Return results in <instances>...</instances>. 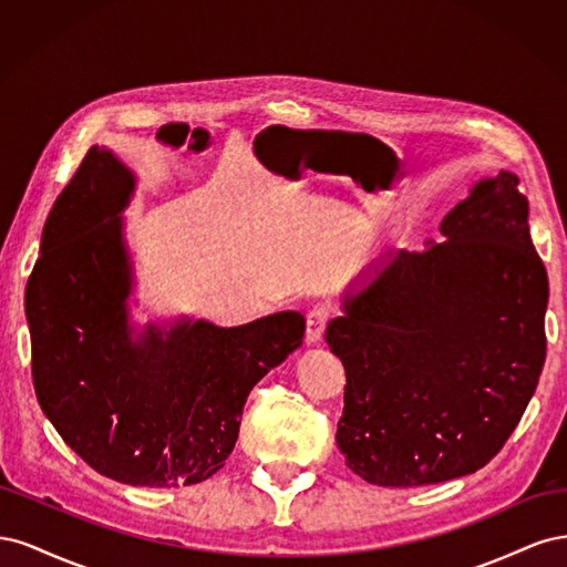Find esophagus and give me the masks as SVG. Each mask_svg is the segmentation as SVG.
<instances>
[{
	"instance_id": "1",
	"label": "esophagus",
	"mask_w": 567,
	"mask_h": 567,
	"mask_svg": "<svg viewBox=\"0 0 567 567\" xmlns=\"http://www.w3.org/2000/svg\"><path fill=\"white\" fill-rule=\"evenodd\" d=\"M329 319H331V312L326 310V307H315V310L307 315V329H305L307 346H317V342L323 338Z\"/></svg>"
}]
</instances>
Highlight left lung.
<instances>
[{"instance_id":"obj_1","label":"left lung","mask_w":567,"mask_h":567,"mask_svg":"<svg viewBox=\"0 0 567 567\" xmlns=\"http://www.w3.org/2000/svg\"><path fill=\"white\" fill-rule=\"evenodd\" d=\"M518 177L477 179L442 241L385 252L346 290L326 342L346 367L336 442L371 485L483 468L516 431L546 359L548 277Z\"/></svg>"}]
</instances>
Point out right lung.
Here are the masks:
<instances>
[{"label":"right lung","instance_id":"1","mask_svg":"<svg viewBox=\"0 0 567 567\" xmlns=\"http://www.w3.org/2000/svg\"><path fill=\"white\" fill-rule=\"evenodd\" d=\"M134 188L132 169L92 146L51 208L25 288L32 381L44 416L96 473L196 485L225 466L250 390L302 346L305 317L132 323L123 213Z\"/></svg>","mask_w":567,"mask_h":567}]
</instances>
